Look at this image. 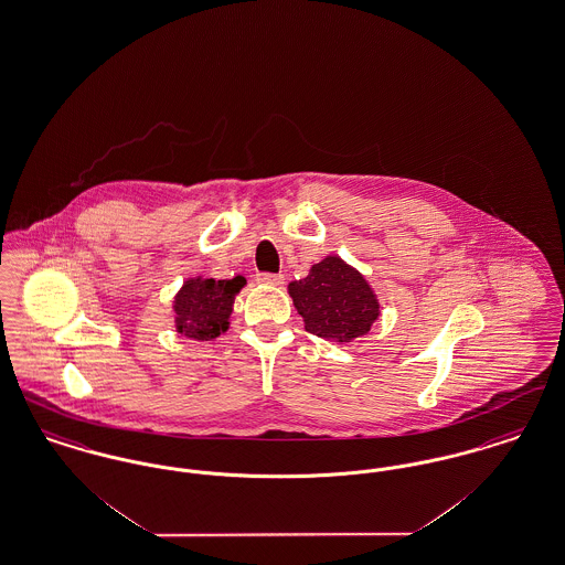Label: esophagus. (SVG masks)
<instances>
[{"label":"esophagus","instance_id":"obj_1","mask_svg":"<svg viewBox=\"0 0 565 565\" xmlns=\"http://www.w3.org/2000/svg\"><path fill=\"white\" fill-rule=\"evenodd\" d=\"M256 281L265 284V286H281L286 281V277L281 273H258Z\"/></svg>","mask_w":565,"mask_h":565}]
</instances>
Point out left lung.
<instances>
[{"label": "left lung", "mask_w": 565, "mask_h": 565, "mask_svg": "<svg viewBox=\"0 0 565 565\" xmlns=\"http://www.w3.org/2000/svg\"><path fill=\"white\" fill-rule=\"evenodd\" d=\"M288 292L305 330L341 345L364 337L381 316L371 284L339 256H326L305 279L292 281Z\"/></svg>", "instance_id": "1"}]
</instances>
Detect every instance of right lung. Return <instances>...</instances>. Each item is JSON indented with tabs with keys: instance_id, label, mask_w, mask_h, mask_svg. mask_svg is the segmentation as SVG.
Listing matches in <instances>:
<instances>
[{
	"instance_id": "obj_1",
	"label": "right lung",
	"mask_w": 565,
	"mask_h": 565,
	"mask_svg": "<svg viewBox=\"0 0 565 565\" xmlns=\"http://www.w3.org/2000/svg\"><path fill=\"white\" fill-rule=\"evenodd\" d=\"M245 286V277L205 279L190 277L173 298L175 330L194 341H212L228 330L235 296Z\"/></svg>"
}]
</instances>
